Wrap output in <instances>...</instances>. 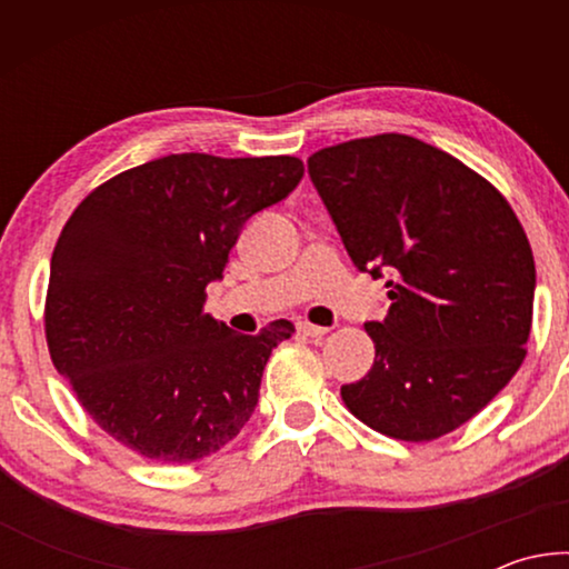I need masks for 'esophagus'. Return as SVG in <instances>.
I'll return each instance as SVG.
<instances>
[{"mask_svg": "<svg viewBox=\"0 0 569 569\" xmlns=\"http://www.w3.org/2000/svg\"><path fill=\"white\" fill-rule=\"evenodd\" d=\"M298 333L311 336V339H323V336L329 333V329H323V326H313V323H308V321H301V323H298Z\"/></svg>", "mask_w": 569, "mask_h": 569, "instance_id": "34e87169", "label": "esophagus"}]
</instances>
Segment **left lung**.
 <instances>
[{"instance_id": "left-lung-1", "label": "left lung", "mask_w": 569, "mask_h": 569, "mask_svg": "<svg viewBox=\"0 0 569 569\" xmlns=\"http://www.w3.org/2000/svg\"><path fill=\"white\" fill-rule=\"evenodd\" d=\"M353 266L381 278L389 313L363 326L373 366L341 387L356 419L401 441L469 421L525 361L535 258L512 206L449 152L399 132L308 158Z\"/></svg>"}]
</instances>
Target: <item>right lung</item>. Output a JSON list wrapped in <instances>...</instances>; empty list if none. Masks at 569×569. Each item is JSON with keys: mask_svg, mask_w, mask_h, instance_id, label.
I'll list each match as a JSON object with an SVG mask.
<instances>
[{"mask_svg": "<svg viewBox=\"0 0 569 569\" xmlns=\"http://www.w3.org/2000/svg\"><path fill=\"white\" fill-rule=\"evenodd\" d=\"M303 178L291 156L180 152L94 188L57 238L44 301L54 369L102 431L160 465L216 455L253 413L291 321L246 336L203 313L246 220Z\"/></svg>", "mask_w": 569, "mask_h": 569, "instance_id": "right-lung-1", "label": "right lung"}]
</instances>
